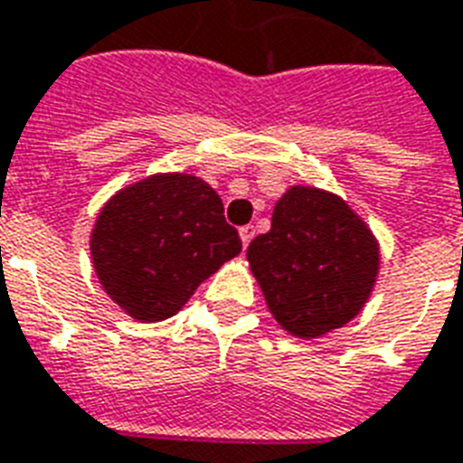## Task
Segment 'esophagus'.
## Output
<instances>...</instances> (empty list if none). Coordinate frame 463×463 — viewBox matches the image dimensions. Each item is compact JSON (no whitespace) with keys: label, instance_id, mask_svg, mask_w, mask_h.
I'll list each match as a JSON object with an SVG mask.
<instances>
[{"label":"esophagus","instance_id":"obj_1","mask_svg":"<svg viewBox=\"0 0 463 463\" xmlns=\"http://www.w3.org/2000/svg\"><path fill=\"white\" fill-rule=\"evenodd\" d=\"M255 238V228L252 225H245V228H240V240H242V245H250V240Z\"/></svg>","mask_w":463,"mask_h":463}]
</instances>
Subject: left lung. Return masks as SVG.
Here are the masks:
<instances>
[{
    "mask_svg": "<svg viewBox=\"0 0 463 463\" xmlns=\"http://www.w3.org/2000/svg\"><path fill=\"white\" fill-rule=\"evenodd\" d=\"M247 262L279 326L316 340L364 308L379 242L340 196L291 186L274 206L269 232L247 247Z\"/></svg>",
    "mask_w": 463,
    "mask_h": 463,
    "instance_id": "8db88e82",
    "label": "left lung"
}]
</instances>
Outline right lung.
<instances>
[{
    "label": "right lung",
    "instance_id": "right-lung-1",
    "mask_svg": "<svg viewBox=\"0 0 463 463\" xmlns=\"http://www.w3.org/2000/svg\"><path fill=\"white\" fill-rule=\"evenodd\" d=\"M91 262L111 301L157 323L182 310L201 281L240 255L223 201L194 175H153L106 201L91 231Z\"/></svg>",
    "mask_w": 463,
    "mask_h": 463
}]
</instances>
